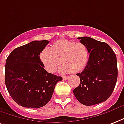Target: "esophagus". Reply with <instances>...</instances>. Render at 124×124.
<instances>
[{"label": "esophagus", "mask_w": 124, "mask_h": 124, "mask_svg": "<svg viewBox=\"0 0 124 124\" xmlns=\"http://www.w3.org/2000/svg\"><path fill=\"white\" fill-rule=\"evenodd\" d=\"M69 79V77L68 76H63V80H64V81H66V80H67V79Z\"/></svg>", "instance_id": "esophagus-1"}]
</instances>
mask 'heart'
<instances>
[{"label":"heart","instance_id":"1","mask_svg":"<svg viewBox=\"0 0 124 124\" xmlns=\"http://www.w3.org/2000/svg\"><path fill=\"white\" fill-rule=\"evenodd\" d=\"M89 55L88 49L84 43L59 40L52 48H45L40 54V59L48 72H54L62 60L64 65L60 68V73H76L86 67Z\"/></svg>","mask_w":124,"mask_h":124}]
</instances>
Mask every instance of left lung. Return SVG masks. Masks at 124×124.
Here are the masks:
<instances>
[{
    "mask_svg": "<svg viewBox=\"0 0 124 124\" xmlns=\"http://www.w3.org/2000/svg\"><path fill=\"white\" fill-rule=\"evenodd\" d=\"M89 51V59L84 70L77 73L80 85L73 90L81 103L90 106L105 101L115 89L118 77L116 56L105 42L90 37L77 38Z\"/></svg>",
    "mask_w": 124,
    "mask_h": 124,
    "instance_id": "obj_1",
    "label": "left lung"
}]
</instances>
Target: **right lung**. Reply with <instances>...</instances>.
I'll return each mask as SVG.
<instances>
[{
	"label": "right lung",
	"mask_w": 124,
	"mask_h": 124,
	"mask_svg": "<svg viewBox=\"0 0 124 124\" xmlns=\"http://www.w3.org/2000/svg\"><path fill=\"white\" fill-rule=\"evenodd\" d=\"M47 40L32 41L16 48L8 56L5 83L9 95L18 105L38 108L49 101L54 87L62 77L48 73L39 55Z\"/></svg>",
	"instance_id": "add662e5"
}]
</instances>
